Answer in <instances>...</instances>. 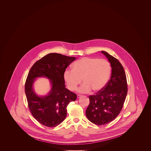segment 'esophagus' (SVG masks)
<instances>
[{
  "mask_svg": "<svg viewBox=\"0 0 151 151\" xmlns=\"http://www.w3.org/2000/svg\"><path fill=\"white\" fill-rule=\"evenodd\" d=\"M81 97V95H80V94H78V95H77V98H78V99H79V98Z\"/></svg>",
  "mask_w": 151,
  "mask_h": 151,
  "instance_id": "esophagus-1",
  "label": "esophagus"
}]
</instances>
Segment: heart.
<instances>
[{
    "mask_svg": "<svg viewBox=\"0 0 151 151\" xmlns=\"http://www.w3.org/2000/svg\"><path fill=\"white\" fill-rule=\"evenodd\" d=\"M111 73L110 63L104 59L84 57L76 61L72 70H65L63 78L71 91H75L81 82L84 83L78 89L80 93L94 92L102 91L108 83Z\"/></svg>",
    "mask_w": 151,
    "mask_h": 151,
    "instance_id": "1",
    "label": "heart"
}]
</instances>
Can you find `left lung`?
<instances>
[{
    "mask_svg": "<svg viewBox=\"0 0 151 151\" xmlns=\"http://www.w3.org/2000/svg\"><path fill=\"white\" fill-rule=\"evenodd\" d=\"M101 52L111 64V78L102 91L89 96L90 102L86 111L87 118L97 125L107 124L115 119L122 109L127 93L126 76L121 63L107 52Z\"/></svg>",
    "mask_w": 151,
    "mask_h": 151,
    "instance_id": "1",
    "label": "left lung"
}]
</instances>
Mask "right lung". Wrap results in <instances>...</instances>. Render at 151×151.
<instances>
[{
	"instance_id": "right-lung-1",
	"label": "right lung",
	"mask_w": 151,
	"mask_h": 151,
	"mask_svg": "<svg viewBox=\"0 0 151 151\" xmlns=\"http://www.w3.org/2000/svg\"><path fill=\"white\" fill-rule=\"evenodd\" d=\"M76 58L58 53H50L31 67L25 84L29 110L36 120L49 127H56L65 120L67 106L76 100L77 95L65 86L63 78L67 67ZM45 77L50 80L52 88L47 95L39 96L32 88L35 79Z\"/></svg>"
}]
</instances>
